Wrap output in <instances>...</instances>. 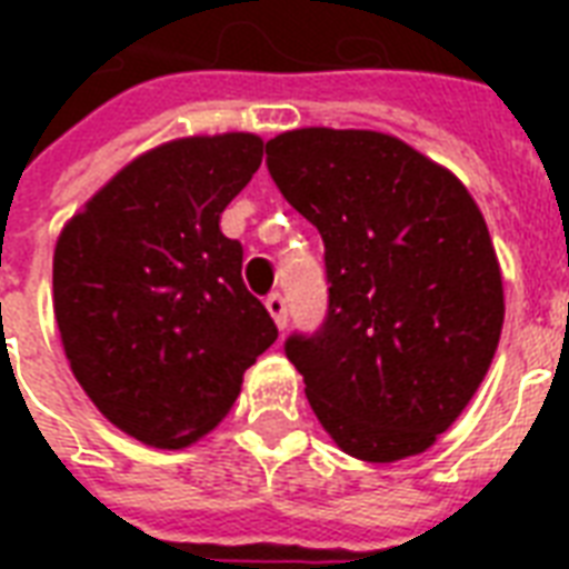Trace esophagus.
<instances>
[{
  "instance_id": "1",
  "label": "esophagus",
  "mask_w": 569,
  "mask_h": 569,
  "mask_svg": "<svg viewBox=\"0 0 569 569\" xmlns=\"http://www.w3.org/2000/svg\"><path fill=\"white\" fill-rule=\"evenodd\" d=\"M266 310L271 312V319H274V325L280 330H283L286 325H289V312H286V298L280 292L268 295V298H266Z\"/></svg>"
}]
</instances>
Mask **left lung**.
I'll return each mask as SVG.
<instances>
[{"mask_svg": "<svg viewBox=\"0 0 569 569\" xmlns=\"http://www.w3.org/2000/svg\"><path fill=\"white\" fill-rule=\"evenodd\" d=\"M266 153L325 241L328 316L286 339L312 413L351 458L419 455L476 396L502 333V274L476 200L369 129H295Z\"/></svg>", "mask_w": 569, "mask_h": 569, "instance_id": "1", "label": "left lung"}]
</instances>
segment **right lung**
Instances as JSON below:
<instances>
[{
  "instance_id": "add662e5",
  "label": "right lung",
  "mask_w": 569,
  "mask_h": 569,
  "mask_svg": "<svg viewBox=\"0 0 569 569\" xmlns=\"http://www.w3.org/2000/svg\"><path fill=\"white\" fill-rule=\"evenodd\" d=\"M248 132L180 138L138 156L73 214L52 259V303L97 410L156 449L221 422L277 325L218 227L257 173Z\"/></svg>"
}]
</instances>
